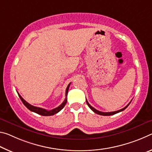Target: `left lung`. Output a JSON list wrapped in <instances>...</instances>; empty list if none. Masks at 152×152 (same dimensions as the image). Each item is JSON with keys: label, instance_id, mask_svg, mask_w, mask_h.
<instances>
[{"label": "left lung", "instance_id": "obj_1", "mask_svg": "<svg viewBox=\"0 0 152 152\" xmlns=\"http://www.w3.org/2000/svg\"><path fill=\"white\" fill-rule=\"evenodd\" d=\"M86 102H87V104H88V106L89 107V108H90L91 110H93V111H94V113H95L98 114H99V115H103V116H110V115H113V114H116V113H120V112L123 111L124 110H125V109H126V108H127L128 106L129 105V104H130L131 102H129V103L127 104V105H126V106L125 107V108H122V109H121V110H117V111H114V112H110V113H103V112H100V111H99V110H96V109L94 108V107L91 106L90 105V104H89L88 103V100H87V99H86Z\"/></svg>", "mask_w": 152, "mask_h": 152}]
</instances>
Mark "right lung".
<instances>
[{
    "label": "right lung",
    "instance_id": "obj_1",
    "mask_svg": "<svg viewBox=\"0 0 152 152\" xmlns=\"http://www.w3.org/2000/svg\"><path fill=\"white\" fill-rule=\"evenodd\" d=\"M70 84H71V83L69 84L68 86H67L66 89V92H65L66 98H65V99H64L63 102L59 106L57 107V108H54L51 110H46V109H44V108H39V107L32 106V105H31V104H29V103H27V102L25 100V99L23 98H22L21 96L19 95V93H18V95H19V97L20 98V99H21V100L22 101V102H23L24 105L26 106L29 110H31V112H34V113H36L37 114H40V115H42V116H52V115H54V114H55L56 113H58V112L61 111L62 109L64 108V106H65V104H66V102H67L66 96H67V94H68V91H69V86H70Z\"/></svg>",
    "mask_w": 152,
    "mask_h": 152
}]
</instances>
